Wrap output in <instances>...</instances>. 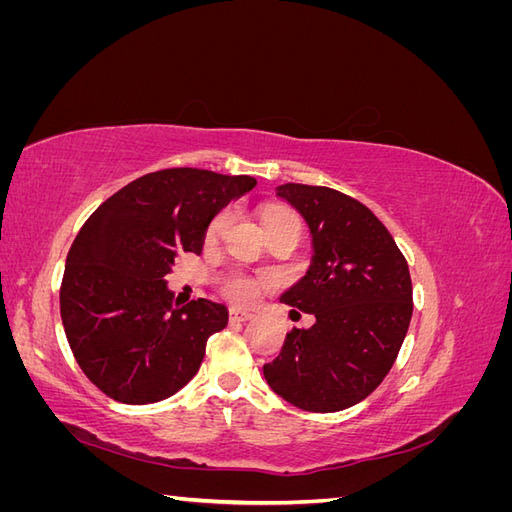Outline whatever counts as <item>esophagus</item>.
Masks as SVG:
<instances>
[{
	"label": "esophagus",
	"instance_id": "obj_1",
	"mask_svg": "<svg viewBox=\"0 0 512 512\" xmlns=\"http://www.w3.org/2000/svg\"><path fill=\"white\" fill-rule=\"evenodd\" d=\"M252 318H254V314L243 312V309H237V307L230 309V320H235V322H247V320H252Z\"/></svg>",
	"mask_w": 512,
	"mask_h": 512
}]
</instances>
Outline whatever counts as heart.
Segmentation results:
<instances>
[{"label": "heart", "mask_w": 512, "mask_h": 512, "mask_svg": "<svg viewBox=\"0 0 512 512\" xmlns=\"http://www.w3.org/2000/svg\"><path fill=\"white\" fill-rule=\"evenodd\" d=\"M292 220H299L297 215L290 213V211H284V209H273L265 215V228H273V226H280L284 222H292ZM228 222H230V213L228 211H222L215 215V218L209 222L207 226V232H205V241L207 243H218L222 239V235L228 228ZM260 280H256V277H250V275H235L230 277V280L226 282L224 286V292L226 297L232 299L235 303H254L258 292H260Z\"/></svg>", "instance_id": "b5f03b06"}]
</instances>
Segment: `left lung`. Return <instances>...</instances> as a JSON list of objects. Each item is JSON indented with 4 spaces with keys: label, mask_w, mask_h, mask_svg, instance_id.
Returning a JSON list of instances; mask_svg holds the SVG:
<instances>
[{
    "label": "left lung",
    "mask_w": 512,
    "mask_h": 512,
    "mask_svg": "<svg viewBox=\"0 0 512 512\" xmlns=\"http://www.w3.org/2000/svg\"><path fill=\"white\" fill-rule=\"evenodd\" d=\"M277 196L303 215L314 247L312 265L282 301L316 322L292 329L262 371L292 406L346 410L378 389L404 344L412 318L408 262L359 200L303 183H284Z\"/></svg>",
    "instance_id": "left-lung-1"
}]
</instances>
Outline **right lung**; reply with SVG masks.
<instances>
[{"label": "right lung", "instance_id": "right-lung-1", "mask_svg": "<svg viewBox=\"0 0 512 512\" xmlns=\"http://www.w3.org/2000/svg\"><path fill=\"white\" fill-rule=\"evenodd\" d=\"M254 185L250 175L166 168L89 215L66 258L59 307L76 363L104 395L156 404L196 376L228 309L207 299L181 305L164 277L179 254L203 252L209 222Z\"/></svg>", "mask_w": 512, "mask_h": 512}]
</instances>
